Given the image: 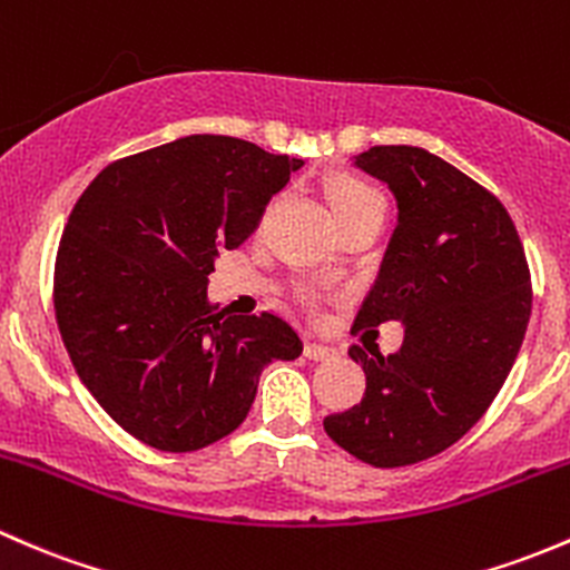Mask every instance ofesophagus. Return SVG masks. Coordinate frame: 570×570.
<instances>
[{"label": "esophagus", "mask_w": 570, "mask_h": 570, "mask_svg": "<svg viewBox=\"0 0 570 570\" xmlns=\"http://www.w3.org/2000/svg\"><path fill=\"white\" fill-rule=\"evenodd\" d=\"M304 356L313 362H326V360H334V356H337V351L328 348V345H321V343H307L304 345Z\"/></svg>", "instance_id": "esophagus-1"}]
</instances>
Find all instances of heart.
<instances>
[{
	"instance_id": "1",
	"label": "heart",
	"mask_w": 570,
	"mask_h": 570,
	"mask_svg": "<svg viewBox=\"0 0 570 570\" xmlns=\"http://www.w3.org/2000/svg\"><path fill=\"white\" fill-rule=\"evenodd\" d=\"M328 208H332L334 222L348 219V216L362 214L371 208H384V197L367 180L354 178V175H340L326 186Z\"/></svg>"
}]
</instances>
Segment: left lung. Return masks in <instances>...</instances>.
<instances>
[{
  "label": "left lung",
  "instance_id": "1",
  "mask_svg": "<svg viewBox=\"0 0 570 570\" xmlns=\"http://www.w3.org/2000/svg\"><path fill=\"white\" fill-rule=\"evenodd\" d=\"M354 167L397 203L354 332L397 321L403 345L390 356L351 345L365 397L324 428L360 461L409 466L459 442L502 390L532 313L530 268L504 205L444 158L375 145Z\"/></svg>",
  "mask_w": 570,
  "mask_h": 570
}]
</instances>
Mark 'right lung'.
<instances>
[{
    "label": "right lung",
    "instance_id": "add662e5",
    "mask_svg": "<svg viewBox=\"0 0 570 570\" xmlns=\"http://www.w3.org/2000/svg\"><path fill=\"white\" fill-rule=\"evenodd\" d=\"M302 158L191 134L98 173L57 249L55 309L81 384L122 431L191 453L236 431L263 367L296 360L279 315L210 313L219 249L255 233Z\"/></svg>",
    "mask_w": 570,
    "mask_h": 570
}]
</instances>
